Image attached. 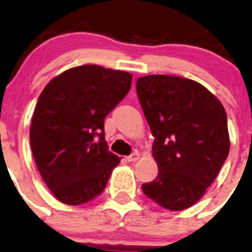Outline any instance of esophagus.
<instances>
[{
  "instance_id": "34e87169",
  "label": "esophagus",
  "mask_w": 252,
  "mask_h": 252,
  "mask_svg": "<svg viewBox=\"0 0 252 252\" xmlns=\"http://www.w3.org/2000/svg\"><path fill=\"white\" fill-rule=\"evenodd\" d=\"M138 159H139V153L134 152L133 154H130V155H128V157H126V160L129 161V163H134V161H137Z\"/></svg>"
}]
</instances>
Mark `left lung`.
<instances>
[{
    "label": "left lung",
    "mask_w": 252,
    "mask_h": 252,
    "mask_svg": "<svg viewBox=\"0 0 252 252\" xmlns=\"http://www.w3.org/2000/svg\"><path fill=\"white\" fill-rule=\"evenodd\" d=\"M137 94L153 137L158 175L142 185L149 199L179 211L213 184L230 150L227 117L204 86L175 76L140 77Z\"/></svg>",
    "instance_id": "obj_1"
}]
</instances>
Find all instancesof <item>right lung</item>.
<instances>
[{"instance_id": "right-lung-1", "label": "right lung", "mask_w": 252, "mask_h": 252, "mask_svg": "<svg viewBox=\"0 0 252 252\" xmlns=\"http://www.w3.org/2000/svg\"><path fill=\"white\" fill-rule=\"evenodd\" d=\"M130 86V73L86 64L61 73L42 91L31 149L42 179L62 203L86 204L107 187L121 159L108 150L104 119Z\"/></svg>"}]
</instances>
